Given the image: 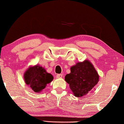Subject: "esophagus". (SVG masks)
Here are the masks:
<instances>
[{
	"label": "esophagus",
	"mask_w": 124,
	"mask_h": 124,
	"mask_svg": "<svg viewBox=\"0 0 124 124\" xmlns=\"http://www.w3.org/2000/svg\"><path fill=\"white\" fill-rule=\"evenodd\" d=\"M56 77H57V78H62V74H57Z\"/></svg>",
	"instance_id": "esophagus-1"
}]
</instances>
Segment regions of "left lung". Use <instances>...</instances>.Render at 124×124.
<instances>
[{
    "mask_svg": "<svg viewBox=\"0 0 124 124\" xmlns=\"http://www.w3.org/2000/svg\"><path fill=\"white\" fill-rule=\"evenodd\" d=\"M70 71L65 76V81L77 97L86 95L99 82V75L88 60L78 62L71 67Z\"/></svg>",
    "mask_w": 124,
    "mask_h": 124,
    "instance_id": "1",
    "label": "left lung"
}]
</instances>
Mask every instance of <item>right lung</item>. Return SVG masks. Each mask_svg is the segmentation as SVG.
Wrapping results in <instances>:
<instances>
[{
    "label": "right lung",
    "instance_id": "right-lung-1",
    "mask_svg": "<svg viewBox=\"0 0 124 124\" xmlns=\"http://www.w3.org/2000/svg\"><path fill=\"white\" fill-rule=\"evenodd\" d=\"M24 81L27 85L36 93H40L46 85L53 80L54 77L41 66L38 65L30 67L24 75Z\"/></svg>",
    "mask_w": 124,
    "mask_h": 124
}]
</instances>
